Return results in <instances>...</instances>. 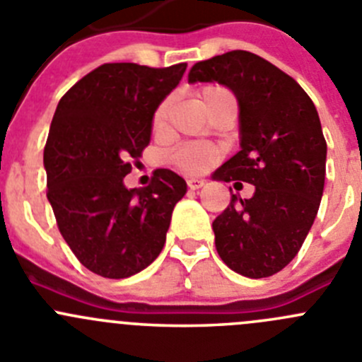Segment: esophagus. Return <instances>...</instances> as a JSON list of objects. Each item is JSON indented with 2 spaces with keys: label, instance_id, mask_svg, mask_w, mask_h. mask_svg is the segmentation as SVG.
<instances>
[{
  "label": "esophagus",
  "instance_id": "obj_1",
  "mask_svg": "<svg viewBox=\"0 0 362 362\" xmlns=\"http://www.w3.org/2000/svg\"><path fill=\"white\" fill-rule=\"evenodd\" d=\"M188 183V188H190V190H199V188H202L204 187V179H199V177H190L187 181Z\"/></svg>",
  "mask_w": 362,
  "mask_h": 362
}]
</instances>
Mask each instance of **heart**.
<instances>
[{"mask_svg": "<svg viewBox=\"0 0 362 362\" xmlns=\"http://www.w3.org/2000/svg\"><path fill=\"white\" fill-rule=\"evenodd\" d=\"M220 92H226V90L220 87H206L204 90H202V101L208 99L209 95L220 94ZM165 115H167V103H163V105L156 110V113H154V126L156 127L161 126L165 120ZM174 161L179 165V167L185 168V170L188 172H201L204 170V168L209 165V161H211V153H209L206 147L188 146L175 153Z\"/></svg>", "mask_w": 362, "mask_h": 362, "instance_id": "1", "label": "heart"}]
</instances>
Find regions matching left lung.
Wrapping results in <instances>:
<instances>
[{
    "label": "left lung",
    "instance_id": "1",
    "mask_svg": "<svg viewBox=\"0 0 362 362\" xmlns=\"http://www.w3.org/2000/svg\"><path fill=\"white\" fill-rule=\"evenodd\" d=\"M218 83L238 101L240 151L216 181H243L250 199L230 197L213 222L216 252L236 274L270 277L300 250L325 185L327 144L311 98L297 81L249 51L199 62L188 83Z\"/></svg>",
    "mask_w": 362,
    "mask_h": 362
}]
</instances>
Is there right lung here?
Instances as JSON below:
<instances>
[{
    "label": "right lung",
    "instance_id": "right-lung-1",
    "mask_svg": "<svg viewBox=\"0 0 362 362\" xmlns=\"http://www.w3.org/2000/svg\"><path fill=\"white\" fill-rule=\"evenodd\" d=\"M185 71L187 64H105L58 103L44 149L47 201L67 245L94 274L132 277L163 249L187 181L168 168H158L146 188H127L124 177Z\"/></svg>",
    "mask_w": 362,
    "mask_h": 362
}]
</instances>
